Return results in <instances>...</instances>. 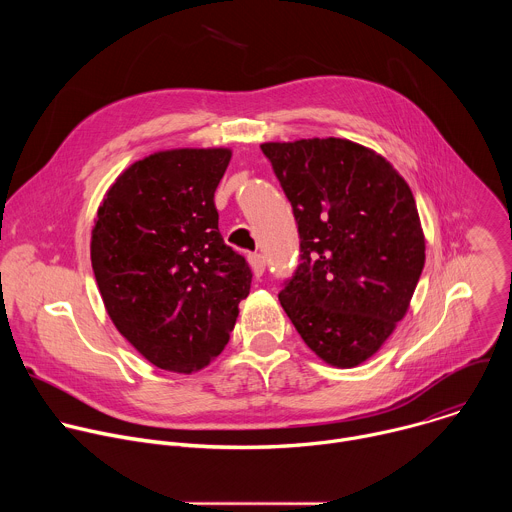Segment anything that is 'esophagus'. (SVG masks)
Returning <instances> with one entry per match:
<instances>
[{
    "mask_svg": "<svg viewBox=\"0 0 512 512\" xmlns=\"http://www.w3.org/2000/svg\"><path fill=\"white\" fill-rule=\"evenodd\" d=\"M249 265H251L255 277H261L263 271H265V257L261 253H251L249 255Z\"/></svg>",
    "mask_w": 512,
    "mask_h": 512,
    "instance_id": "34e87169",
    "label": "esophagus"
}]
</instances>
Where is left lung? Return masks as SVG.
Instances as JSON below:
<instances>
[{"mask_svg":"<svg viewBox=\"0 0 512 512\" xmlns=\"http://www.w3.org/2000/svg\"><path fill=\"white\" fill-rule=\"evenodd\" d=\"M291 202L300 265L279 302L332 367L371 358L407 314L425 263L415 198L397 170L348 139L263 143Z\"/></svg>","mask_w":512,"mask_h":512,"instance_id":"8db88e82","label":"left lung"}]
</instances>
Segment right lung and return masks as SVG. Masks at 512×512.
Instances as JSON below:
<instances>
[{"mask_svg":"<svg viewBox=\"0 0 512 512\" xmlns=\"http://www.w3.org/2000/svg\"><path fill=\"white\" fill-rule=\"evenodd\" d=\"M231 150L131 164L97 210L91 261L117 330L156 367L192 373L223 352L251 267L218 233L214 190Z\"/></svg>","mask_w":512,"mask_h":512,"instance_id":"obj_1","label":"right lung"}]
</instances>
